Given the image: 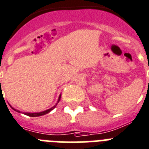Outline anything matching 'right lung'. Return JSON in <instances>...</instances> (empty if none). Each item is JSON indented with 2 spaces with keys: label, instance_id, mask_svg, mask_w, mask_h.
<instances>
[{
  "label": "right lung",
  "instance_id": "add662e5",
  "mask_svg": "<svg viewBox=\"0 0 149 149\" xmlns=\"http://www.w3.org/2000/svg\"><path fill=\"white\" fill-rule=\"evenodd\" d=\"M61 95H60L59 98H58V100H57V103H56L55 105L53 106V107H51V108H49V109L46 110V111H42V112H38V113H28V112H26V113H24V114L27 115V116H29V117H40V116H42V115H45V114H46V113H49L50 111H51L53 109H54L56 106H57V104L59 103L60 100H61ZM10 107H11V108H12V109L13 110V111H17V112H18V113H20V111H18V110H17V109H15V108H13V107H12V106H10Z\"/></svg>",
  "mask_w": 149,
  "mask_h": 149
}]
</instances>
